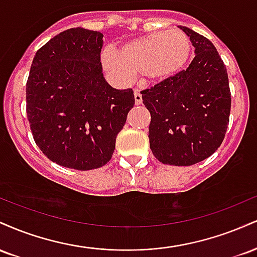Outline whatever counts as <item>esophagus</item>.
Instances as JSON below:
<instances>
[{
    "instance_id": "1",
    "label": "esophagus",
    "mask_w": 257,
    "mask_h": 257,
    "mask_svg": "<svg viewBox=\"0 0 257 257\" xmlns=\"http://www.w3.org/2000/svg\"><path fill=\"white\" fill-rule=\"evenodd\" d=\"M134 98H135V104H137V105H140L141 102H143V95L139 93V90H135Z\"/></svg>"
}]
</instances>
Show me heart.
Wrapping results in <instances>:
<instances>
[{
    "mask_svg": "<svg viewBox=\"0 0 257 257\" xmlns=\"http://www.w3.org/2000/svg\"><path fill=\"white\" fill-rule=\"evenodd\" d=\"M192 53V41L186 32L156 31L124 43L119 54L105 49L101 61L106 71L118 78L131 79L138 73L147 81L162 82L181 72Z\"/></svg>",
    "mask_w": 257,
    "mask_h": 257,
    "instance_id": "heart-1",
    "label": "heart"
}]
</instances>
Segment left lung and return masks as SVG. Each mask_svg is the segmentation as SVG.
I'll use <instances>...</instances> for the list:
<instances>
[{
  "label": "left lung",
  "instance_id": "8db88e82",
  "mask_svg": "<svg viewBox=\"0 0 257 257\" xmlns=\"http://www.w3.org/2000/svg\"><path fill=\"white\" fill-rule=\"evenodd\" d=\"M196 57L186 70L141 91L151 113L150 147L163 164L192 166L210 157L225 139L231 112L226 66L214 44L180 26Z\"/></svg>",
  "mask_w": 257,
  "mask_h": 257
}]
</instances>
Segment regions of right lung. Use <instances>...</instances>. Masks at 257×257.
Segmentation results:
<instances>
[{
  "instance_id": "obj_1",
  "label": "right lung",
  "mask_w": 257,
  "mask_h": 257,
  "mask_svg": "<svg viewBox=\"0 0 257 257\" xmlns=\"http://www.w3.org/2000/svg\"><path fill=\"white\" fill-rule=\"evenodd\" d=\"M102 34L60 32L36 52L26 82V113L35 143L61 167L105 166L116 147L133 89H113L102 76Z\"/></svg>"
}]
</instances>
